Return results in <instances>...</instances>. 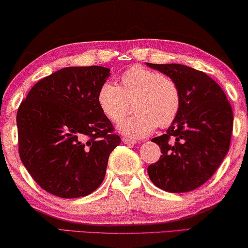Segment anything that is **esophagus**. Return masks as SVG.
<instances>
[{"label": "esophagus", "mask_w": 248, "mask_h": 248, "mask_svg": "<svg viewBox=\"0 0 248 248\" xmlns=\"http://www.w3.org/2000/svg\"><path fill=\"white\" fill-rule=\"evenodd\" d=\"M123 141H124V143H125V145H135V143H136V140L127 138V137H124Z\"/></svg>", "instance_id": "obj_1"}]
</instances>
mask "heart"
Instances as JSON below:
<instances>
[{"label": "heart", "instance_id": "b5f03b06", "mask_svg": "<svg viewBox=\"0 0 248 248\" xmlns=\"http://www.w3.org/2000/svg\"><path fill=\"white\" fill-rule=\"evenodd\" d=\"M121 86L105 82L98 91V103L111 121H119L132 110L136 112L118 124L130 138H142L155 128L175 123L183 106L180 87L173 78L140 65L125 70Z\"/></svg>", "mask_w": 248, "mask_h": 248}]
</instances>
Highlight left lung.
Here are the masks:
<instances>
[{
  "instance_id": "obj_1",
  "label": "left lung",
  "mask_w": 248,
  "mask_h": 248,
  "mask_svg": "<svg viewBox=\"0 0 248 248\" xmlns=\"http://www.w3.org/2000/svg\"><path fill=\"white\" fill-rule=\"evenodd\" d=\"M148 66L178 82L182 110L166 134L151 139L161 149L148 175L160 189L187 193L212 177L230 149L234 116L218 84L202 71L169 63Z\"/></svg>"
}]
</instances>
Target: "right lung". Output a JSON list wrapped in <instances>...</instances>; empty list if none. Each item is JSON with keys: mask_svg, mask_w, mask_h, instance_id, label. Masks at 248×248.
Listing matches in <instances>:
<instances>
[{"mask_svg": "<svg viewBox=\"0 0 248 248\" xmlns=\"http://www.w3.org/2000/svg\"><path fill=\"white\" fill-rule=\"evenodd\" d=\"M105 66H69L32 87L16 113L18 154L30 175L61 198L91 194L120 137L98 103Z\"/></svg>", "mask_w": 248, "mask_h": 248, "instance_id": "add662e5", "label": "right lung"}]
</instances>
